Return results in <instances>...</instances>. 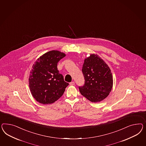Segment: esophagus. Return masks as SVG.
<instances>
[{"instance_id": "34e87169", "label": "esophagus", "mask_w": 146, "mask_h": 146, "mask_svg": "<svg viewBox=\"0 0 146 146\" xmlns=\"http://www.w3.org/2000/svg\"><path fill=\"white\" fill-rule=\"evenodd\" d=\"M70 86H74V85L75 84V82H74V81H72V82H70Z\"/></svg>"}]
</instances>
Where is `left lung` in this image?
<instances>
[{"label": "left lung", "mask_w": 146, "mask_h": 146, "mask_svg": "<svg viewBox=\"0 0 146 146\" xmlns=\"http://www.w3.org/2000/svg\"><path fill=\"white\" fill-rule=\"evenodd\" d=\"M82 72L84 84L79 87L81 95L92 103L102 101L109 95L113 80L110 69L103 59L95 54L84 59Z\"/></svg>", "instance_id": "left-lung-1"}]
</instances>
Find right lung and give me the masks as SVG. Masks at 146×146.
I'll return each instance as SVG.
<instances>
[{"label": "right lung", "mask_w": 146, "mask_h": 146, "mask_svg": "<svg viewBox=\"0 0 146 146\" xmlns=\"http://www.w3.org/2000/svg\"><path fill=\"white\" fill-rule=\"evenodd\" d=\"M66 55L51 50L40 56L33 65L29 82L32 95L42 104L54 103L62 96L68 83L64 80L57 64Z\"/></svg>", "instance_id": "1"}]
</instances>
